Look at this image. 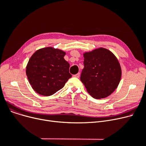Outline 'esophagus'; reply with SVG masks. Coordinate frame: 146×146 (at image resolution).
<instances>
[{
  "label": "esophagus",
  "instance_id": "1",
  "mask_svg": "<svg viewBox=\"0 0 146 146\" xmlns=\"http://www.w3.org/2000/svg\"><path fill=\"white\" fill-rule=\"evenodd\" d=\"M73 76H74V77H75V78H79V76H80V73H77V74H76L73 75Z\"/></svg>",
  "mask_w": 146,
  "mask_h": 146
}]
</instances>
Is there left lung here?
<instances>
[{
    "mask_svg": "<svg viewBox=\"0 0 146 146\" xmlns=\"http://www.w3.org/2000/svg\"><path fill=\"white\" fill-rule=\"evenodd\" d=\"M84 68L80 80L94 98L108 97L115 90L121 78V68L117 58L105 48L83 53Z\"/></svg>",
    "mask_w": 146,
    "mask_h": 146,
    "instance_id": "left-lung-1",
    "label": "left lung"
}]
</instances>
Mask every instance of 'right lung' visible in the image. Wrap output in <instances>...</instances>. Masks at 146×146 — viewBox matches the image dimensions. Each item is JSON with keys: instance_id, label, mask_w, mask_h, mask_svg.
I'll return each instance as SVG.
<instances>
[{"instance_id": "1", "label": "right lung", "mask_w": 146, "mask_h": 146, "mask_svg": "<svg viewBox=\"0 0 146 146\" xmlns=\"http://www.w3.org/2000/svg\"><path fill=\"white\" fill-rule=\"evenodd\" d=\"M62 50L45 47L36 50L29 58L26 74L31 86L41 95L48 96L62 89L72 78L70 64Z\"/></svg>"}]
</instances>
